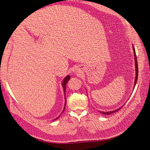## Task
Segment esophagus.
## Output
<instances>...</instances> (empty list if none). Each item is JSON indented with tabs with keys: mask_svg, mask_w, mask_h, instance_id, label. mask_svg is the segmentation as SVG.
I'll return each instance as SVG.
<instances>
[{
	"mask_svg": "<svg viewBox=\"0 0 150 150\" xmlns=\"http://www.w3.org/2000/svg\"><path fill=\"white\" fill-rule=\"evenodd\" d=\"M77 71H79V69H77Z\"/></svg>",
	"mask_w": 150,
	"mask_h": 150,
	"instance_id": "1",
	"label": "esophagus"
}]
</instances>
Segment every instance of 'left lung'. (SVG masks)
<instances>
[{
    "label": "left lung",
    "instance_id": "left-lung-1",
    "mask_svg": "<svg viewBox=\"0 0 150 150\" xmlns=\"http://www.w3.org/2000/svg\"><path fill=\"white\" fill-rule=\"evenodd\" d=\"M132 48H133V51H134V59H135V83H134V88L135 87V85H136V82L137 81V79H138V73H139V70H138V63H137V56H136V53H135V48L132 45ZM121 108L120 107L118 109H116V110H115L113 111H107V112H105V111H100L101 114H103V115H111V114H112V113H115L117 111H118L119 110H120Z\"/></svg>",
    "mask_w": 150,
    "mask_h": 150
}]
</instances>
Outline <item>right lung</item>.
<instances>
[{"label": "right lung", "mask_w": 150, "mask_h": 150, "mask_svg": "<svg viewBox=\"0 0 150 150\" xmlns=\"http://www.w3.org/2000/svg\"><path fill=\"white\" fill-rule=\"evenodd\" d=\"M69 79H70V76L69 75H68L67 76H66L64 78V79H63V82H62V87H63V91H64V98H65V103H64V109H63V111H62V113H63V112H64V109H65V107H66V103H67V101H66V97H65V91H66V85H67V83H68V81L69 80ZM62 113H61V115H62ZM59 116H59L58 117H56L55 119H53V120H55V119H58L59 117Z\"/></svg>", "instance_id": "1"}]
</instances>
